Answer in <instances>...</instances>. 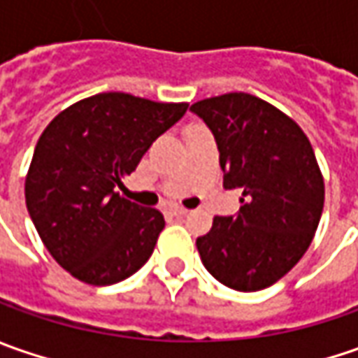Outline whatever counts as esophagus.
Returning a JSON list of instances; mask_svg holds the SVG:
<instances>
[{"instance_id":"1","label":"esophagus","mask_w":358,"mask_h":358,"mask_svg":"<svg viewBox=\"0 0 358 358\" xmlns=\"http://www.w3.org/2000/svg\"><path fill=\"white\" fill-rule=\"evenodd\" d=\"M187 213H189V211H187V209H183V207H173L171 209L173 217H185Z\"/></svg>"}]
</instances>
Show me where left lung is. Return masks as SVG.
I'll use <instances>...</instances> for the list:
<instances>
[{"label": "left lung", "mask_w": 358, "mask_h": 358, "mask_svg": "<svg viewBox=\"0 0 358 358\" xmlns=\"http://www.w3.org/2000/svg\"><path fill=\"white\" fill-rule=\"evenodd\" d=\"M211 129L225 189H243L241 209L215 217L197 239L201 261L229 289L251 293L285 277L319 227L324 183L307 135L277 107L249 93L191 105Z\"/></svg>", "instance_id": "1"}]
</instances>
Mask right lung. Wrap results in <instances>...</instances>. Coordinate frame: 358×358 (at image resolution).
<instances>
[{
    "mask_svg": "<svg viewBox=\"0 0 358 358\" xmlns=\"http://www.w3.org/2000/svg\"><path fill=\"white\" fill-rule=\"evenodd\" d=\"M187 103L97 93L62 111L35 145L25 205L51 257L87 285H113L151 257L165 219L117 189Z\"/></svg>",
    "mask_w": 358,
    "mask_h": 358,
    "instance_id": "obj_1",
    "label": "right lung"
}]
</instances>
